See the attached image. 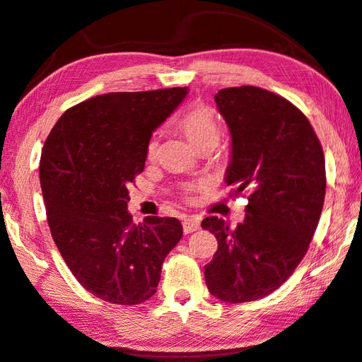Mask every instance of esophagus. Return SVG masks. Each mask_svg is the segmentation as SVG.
Here are the masks:
<instances>
[{
  "instance_id": "esophagus-1",
  "label": "esophagus",
  "mask_w": 362,
  "mask_h": 362,
  "mask_svg": "<svg viewBox=\"0 0 362 362\" xmlns=\"http://www.w3.org/2000/svg\"><path fill=\"white\" fill-rule=\"evenodd\" d=\"M182 225H183V233L192 234L194 231H198L199 226H201V223H199L198 218H194V216H189V218L183 220Z\"/></svg>"
}]
</instances>
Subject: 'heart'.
Returning <instances> with one entry per match:
<instances>
[{"instance_id": "b5f03b06", "label": "heart", "mask_w": 362, "mask_h": 362, "mask_svg": "<svg viewBox=\"0 0 362 362\" xmlns=\"http://www.w3.org/2000/svg\"><path fill=\"white\" fill-rule=\"evenodd\" d=\"M180 128L188 137V141L193 144L194 147L201 146V144H215L218 142L220 137V128L216 123L212 110L206 106H196L189 109L188 112L182 117ZM158 150V137L152 136L147 144V156L153 158Z\"/></svg>"}]
</instances>
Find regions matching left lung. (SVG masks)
Listing matches in <instances>:
<instances>
[{
	"instance_id": "obj_1",
	"label": "left lung",
	"mask_w": 362,
	"mask_h": 362,
	"mask_svg": "<svg viewBox=\"0 0 362 362\" xmlns=\"http://www.w3.org/2000/svg\"><path fill=\"white\" fill-rule=\"evenodd\" d=\"M215 103L231 133L225 182L250 194L235 229L202 220L218 240L204 277L216 299L239 304L274 293L305 256L323 210L325 153L307 117L272 91L223 88Z\"/></svg>"
}]
</instances>
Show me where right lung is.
I'll list each match as a JSON object with an SVG mask.
<instances>
[{
  "instance_id": "1",
  "label": "right lung",
  "mask_w": 362,
  "mask_h": 362,
  "mask_svg": "<svg viewBox=\"0 0 362 362\" xmlns=\"http://www.w3.org/2000/svg\"><path fill=\"white\" fill-rule=\"evenodd\" d=\"M187 93L175 87L90 98L45 139L39 179L52 238L78 284L110 304L152 298L183 234L170 216L133 223L128 187L146 166L152 133Z\"/></svg>"
}]
</instances>
